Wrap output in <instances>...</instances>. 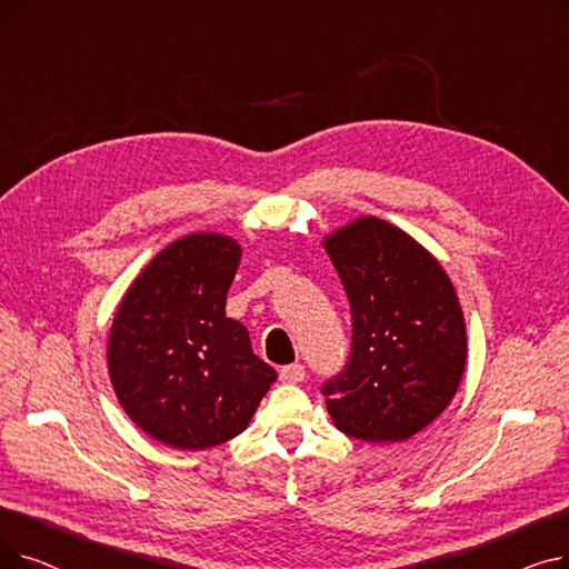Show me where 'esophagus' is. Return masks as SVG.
Here are the masks:
<instances>
[{"label":"esophagus","mask_w":569,"mask_h":569,"mask_svg":"<svg viewBox=\"0 0 569 569\" xmlns=\"http://www.w3.org/2000/svg\"><path fill=\"white\" fill-rule=\"evenodd\" d=\"M279 378L281 382H288V385H297L305 380V367L302 365H288L279 371Z\"/></svg>","instance_id":"obj_1"}]
</instances>
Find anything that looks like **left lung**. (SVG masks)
<instances>
[{
  "instance_id": "left-lung-1",
  "label": "left lung",
  "mask_w": 569,
  "mask_h": 569,
  "mask_svg": "<svg viewBox=\"0 0 569 569\" xmlns=\"http://www.w3.org/2000/svg\"><path fill=\"white\" fill-rule=\"evenodd\" d=\"M346 288L352 343L322 385L339 431L399 442L450 406L466 369V322L440 262L401 228L362 217L322 242Z\"/></svg>"
}]
</instances>
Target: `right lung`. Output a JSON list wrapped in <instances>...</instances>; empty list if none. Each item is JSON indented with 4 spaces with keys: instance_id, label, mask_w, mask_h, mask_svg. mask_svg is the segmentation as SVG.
<instances>
[{
    "instance_id": "obj_1",
    "label": "right lung",
    "mask_w": 569,
    "mask_h": 569,
    "mask_svg": "<svg viewBox=\"0 0 569 569\" xmlns=\"http://www.w3.org/2000/svg\"><path fill=\"white\" fill-rule=\"evenodd\" d=\"M242 258L234 239H174L131 283L114 313L108 371L131 420L174 450H207L242 433L277 380L226 316Z\"/></svg>"
}]
</instances>
